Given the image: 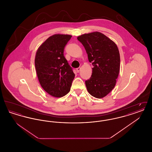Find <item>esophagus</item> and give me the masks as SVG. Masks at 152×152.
I'll list each match as a JSON object with an SVG mask.
<instances>
[{
  "label": "esophagus",
  "mask_w": 152,
  "mask_h": 152,
  "mask_svg": "<svg viewBox=\"0 0 152 152\" xmlns=\"http://www.w3.org/2000/svg\"><path fill=\"white\" fill-rule=\"evenodd\" d=\"M80 69H81V68H80V67H79V68H76V71H77V72H79Z\"/></svg>",
  "instance_id": "esophagus-1"
}]
</instances>
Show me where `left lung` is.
I'll return each mask as SVG.
<instances>
[{
	"label": "left lung",
	"instance_id": "1",
	"mask_svg": "<svg viewBox=\"0 0 152 152\" xmlns=\"http://www.w3.org/2000/svg\"><path fill=\"white\" fill-rule=\"evenodd\" d=\"M84 47L92 73L86 86L89 94L96 98L106 96L115 87L120 67V53L115 43L99 32L77 37Z\"/></svg>",
	"mask_w": 152,
	"mask_h": 152
}]
</instances>
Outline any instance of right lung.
Segmentation results:
<instances>
[{
  "label": "right lung",
  "mask_w": 152,
  "mask_h": 152,
  "mask_svg": "<svg viewBox=\"0 0 152 152\" xmlns=\"http://www.w3.org/2000/svg\"><path fill=\"white\" fill-rule=\"evenodd\" d=\"M69 35L55 34L49 37L37 50L35 59L38 80L44 90L55 97L70 91L75 73L64 56Z\"/></svg>",
  "instance_id": "add662e5"
}]
</instances>
